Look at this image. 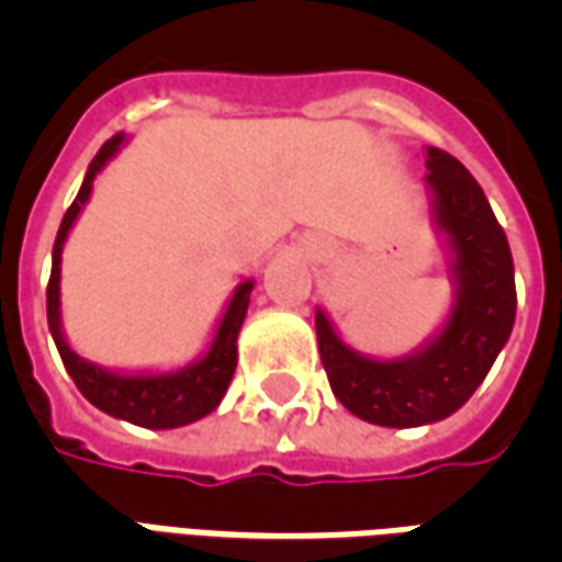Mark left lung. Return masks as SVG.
I'll return each instance as SVG.
<instances>
[{
    "instance_id": "left-lung-1",
    "label": "left lung",
    "mask_w": 562,
    "mask_h": 562,
    "mask_svg": "<svg viewBox=\"0 0 562 562\" xmlns=\"http://www.w3.org/2000/svg\"><path fill=\"white\" fill-rule=\"evenodd\" d=\"M427 168L436 222L458 258V304L442 334L415 358L370 361L342 346L328 316L316 313L318 355L334 397L382 427H418L458 413L506 346L518 306L512 249L482 186L439 147L427 149Z\"/></svg>"
}]
</instances>
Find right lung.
<instances>
[{"instance_id":"right-lung-1","label":"right lung","mask_w":562,"mask_h":562,"mask_svg":"<svg viewBox=\"0 0 562 562\" xmlns=\"http://www.w3.org/2000/svg\"><path fill=\"white\" fill-rule=\"evenodd\" d=\"M120 140H123V135L111 138L95 153L78 198L71 201V207L66 210L63 225L56 232L54 268H50V280H47V325H50V334H54V342L59 349L63 364H66L68 376L75 379L78 391L92 406H99L102 413L114 415V418L138 424V427L168 430V427H183V424L204 418L225 397L228 382L234 376V367H237V334H240V325H244L252 282H244L234 292L210 352L198 364L186 367L180 373H168V376H116V373H108L102 367L83 361L68 349L66 337L59 330V256H63V244H66L71 222L78 220L80 207L90 198L95 173L102 171L104 161L114 156Z\"/></svg>"}]
</instances>
